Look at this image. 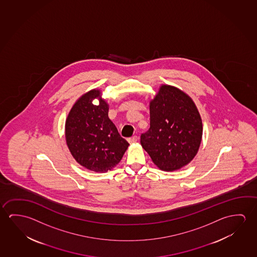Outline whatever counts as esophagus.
I'll list each match as a JSON object with an SVG mask.
<instances>
[{
	"label": "esophagus",
	"instance_id": "1",
	"mask_svg": "<svg viewBox=\"0 0 257 257\" xmlns=\"http://www.w3.org/2000/svg\"><path fill=\"white\" fill-rule=\"evenodd\" d=\"M137 140H138V137L137 136H134V137H131L130 139H127V141H128V143H131V144L137 142Z\"/></svg>",
	"mask_w": 257,
	"mask_h": 257
}]
</instances>
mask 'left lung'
Instances as JSON below:
<instances>
[{
	"label": "left lung",
	"instance_id": "8db88e82",
	"mask_svg": "<svg viewBox=\"0 0 257 257\" xmlns=\"http://www.w3.org/2000/svg\"><path fill=\"white\" fill-rule=\"evenodd\" d=\"M203 124L195 102L174 86L163 85L150 102V128L140 143L157 167L179 170L199 149Z\"/></svg>",
	"mask_w": 257,
	"mask_h": 257
}]
</instances>
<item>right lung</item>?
Instances as JSON below:
<instances>
[{"instance_id":"add662e5","label":"right lung","mask_w":257,"mask_h":257,"mask_svg":"<svg viewBox=\"0 0 257 257\" xmlns=\"http://www.w3.org/2000/svg\"><path fill=\"white\" fill-rule=\"evenodd\" d=\"M95 97L99 100L98 106L91 103ZM108 111L109 105L101 97L100 90L93 89L75 102L66 119L69 151L80 165L95 172L115 167L130 146L118 134Z\"/></svg>"}]
</instances>
